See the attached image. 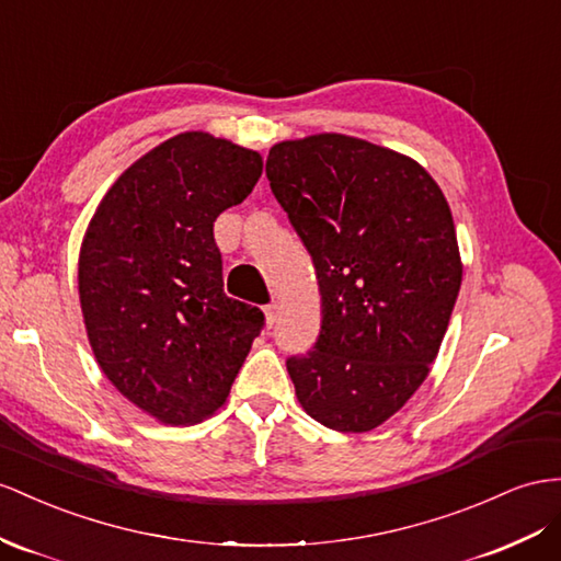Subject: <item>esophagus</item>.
Listing matches in <instances>:
<instances>
[{"label":"esophagus","instance_id":"esophagus-1","mask_svg":"<svg viewBox=\"0 0 561 561\" xmlns=\"http://www.w3.org/2000/svg\"><path fill=\"white\" fill-rule=\"evenodd\" d=\"M265 324L267 327H272V324H275L277 322V314H279V306L277 304H270V306H265Z\"/></svg>","mask_w":561,"mask_h":561}]
</instances>
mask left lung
I'll return each instance as SVG.
<instances>
[{
  "instance_id": "8db88e82",
  "label": "left lung",
  "mask_w": 561,
  "mask_h": 561,
  "mask_svg": "<svg viewBox=\"0 0 561 561\" xmlns=\"http://www.w3.org/2000/svg\"><path fill=\"white\" fill-rule=\"evenodd\" d=\"M272 194L312 255L322 329L286 369L314 422L365 434L426 379L462 284L455 222L414 158L322 133L275 144Z\"/></svg>"
}]
</instances>
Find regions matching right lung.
<instances>
[{
    "mask_svg": "<svg viewBox=\"0 0 561 561\" xmlns=\"http://www.w3.org/2000/svg\"><path fill=\"white\" fill-rule=\"evenodd\" d=\"M257 151L182 133L144 153L99 201L78 257L92 353L149 417L190 426L225 405L263 312L222 291L213 222L247 198Z\"/></svg>",
    "mask_w": 561,
    "mask_h": 561,
    "instance_id": "add662e5",
    "label": "right lung"
}]
</instances>
